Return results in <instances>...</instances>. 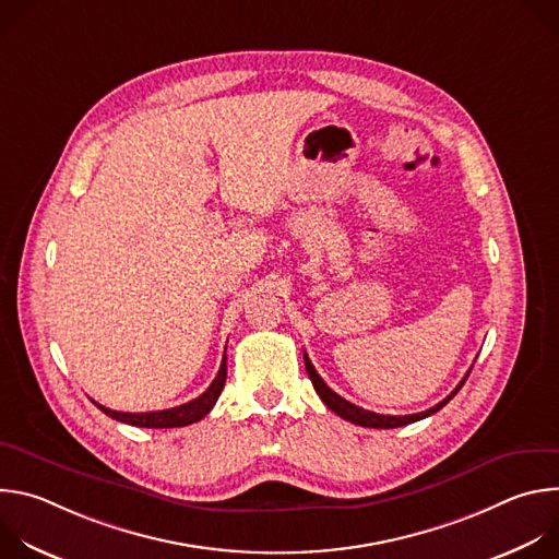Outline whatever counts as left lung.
Wrapping results in <instances>:
<instances>
[{"label": "left lung", "mask_w": 559, "mask_h": 559, "mask_svg": "<svg viewBox=\"0 0 559 559\" xmlns=\"http://www.w3.org/2000/svg\"><path fill=\"white\" fill-rule=\"evenodd\" d=\"M305 356V369H307V376H309V380H311V384H313V389H316V393L321 395V401L336 414V416H341L343 420H349V423H354V425H360V427H369V429H393V427H405V425H412V423H416V420H423V418H429L431 414H436V412H440L451 397L462 389V384L466 382V378H468V373L471 371H466V376L460 380V384L444 397L442 403H438L436 407H431V409H427V412H420V414H412V416H384V414H373V412H367V409H362V407H356V405H352L349 401H345V397H341L336 391H332L330 386H328V382L318 376V371L313 369V365H311V360L307 358V354H302ZM473 369V367H471Z\"/></svg>", "instance_id": "obj_1"}]
</instances>
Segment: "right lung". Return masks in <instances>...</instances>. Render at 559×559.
<instances>
[{
    "mask_svg": "<svg viewBox=\"0 0 559 559\" xmlns=\"http://www.w3.org/2000/svg\"><path fill=\"white\" fill-rule=\"evenodd\" d=\"M225 356L221 360V367H218V373L216 378L212 380V384L199 395L194 397V401L186 403V405H179V407H173V409H164V412H147V414H128V412H112L108 407H102L99 403H95L106 416L119 420V423H126V425H132V427H145V429H173V427H186V425H192V423H199L201 418H205L212 407L216 405L218 395L223 391V384H225V376H227V365H225Z\"/></svg>",
    "mask_w": 559,
    "mask_h": 559,
    "instance_id": "add662e5",
    "label": "right lung"
}]
</instances>
